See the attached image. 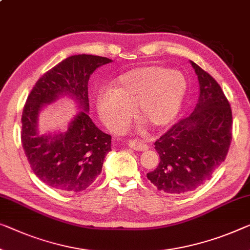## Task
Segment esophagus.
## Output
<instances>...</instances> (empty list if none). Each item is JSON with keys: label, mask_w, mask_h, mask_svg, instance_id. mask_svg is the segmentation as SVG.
Here are the masks:
<instances>
[{"label": "esophagus", "mask_w": 250, "mask_h": 250, "mask_svg": "<svg viewBox=\"0 0 250 250\" xmlns=\"http://www.w3.org/2000/svg\"><path fill=\"white\" fill-rule=\"evenodd\" d=\"M128 146L131 149H135V150H138V151L148 150L147 145L140 143V141H138V140H129L128 141Z\"/></svg>", "instance_id": "1"}]
</instances>
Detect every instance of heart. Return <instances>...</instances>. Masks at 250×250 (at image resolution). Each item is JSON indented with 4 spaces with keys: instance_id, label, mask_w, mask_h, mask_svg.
I'll use <instances>...</instances> for the list:
<instances>
[{
    "instance_id": "1",
    "label": "heart",
    "mask_w": 250,
    "mask_h": 250,
    "mask_svg": "<svg viewBox=\"0 0 250 250\" xmlns=\"http://www.w3.org/2000/svg\"><path fill=\"white\" fill-rule=\"evenodd\" d=\"M188 82L177 70L161 66L140 67L119 76L113 87L95 96L100 118L111 130L121 131L137 114L152 128H164L176 119L183 105Z\"/></svg>"
}]
</instances>
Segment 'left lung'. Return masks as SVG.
<instances>
[{"label":"left lung","instance_id":"left-lung-1","mask_svg":"<svg viewBox=\"0 0 250 250\" xmlns=\"http://www.w3.org/2000/svg\"><path fill=\"white\" fill-rule=\"evenodd\" d=\"M199 80V100L191 115L155 143L157 168L147 178L168 194H184L208 182L225 162L231 143L232 113L220 85L189 62Z\"/></svg>","mask_w":250,"mask_h":250}]
</instances>
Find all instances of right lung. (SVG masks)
<instances>
[{"label":"right lung","instance_id":"right-lung-1","mask_svg":"<svg viewBox=\"0 0 250 250\" xmlns=\"http://www.w3.org/2000/svg\"><path fill=\"white\" fill-rule=\"evenodd\" d=\"M112 59L93 55H74L40 77L22 112L21 141L36 176L58 191L77 193L86 189L102 172L111 150V136L89 118L88 80L96 68ZM74 100L80 109L65 132L42 135L40 112L59 98Z\"/></svg>","mask_w":250,"mask_h":250}]
</instances>
